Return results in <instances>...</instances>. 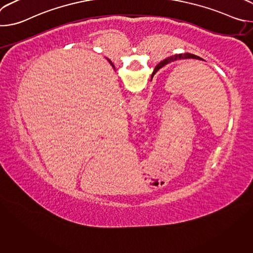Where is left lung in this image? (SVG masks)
Listing matches in <instances>:
<instances>
[{
  "mask_svg": "<svg viewBox=\"0 0 253 253\" xmlns=\"http://www.w3.org/2000/svg\"><path fill=\"white\" fill-rule=\"evenodd\" d=\"M181 59H198V60H201L200 57L196 56V55H193V54H190V53H185V54H179V55H174V56H171V57H168L166 58L165 60H163L162 62H160L154 69L153 71V74H155L156 72L162 68L163 66H165L166 64L170 63V62H173V61H176V60H181Z\"/></svg>",
  "mask_w": 253,
  "mask_h": 253,
  "instance_id": "8db88e82",
  "label": "left lung"
}]
</instances>
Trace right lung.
<instances>
[{
    "mask_svg": "<svg viewBox=\"0 0 253 253\" xmlns=\"http://www.w3.org/2000/svg\"><path fill=\"white\" fill-rule=\"evenodd\" d=\"M108 61H109V63H110V64H111V65H112V67H113V68H114V69H115V67H114V65H113V63H112V62H111V61H110V60H108Z\"/></svg>",
    "mask_w": 253,
    "mask_h": 253,
    "instance_id": "1",
    "label": "right lung"
}]
</instances>
